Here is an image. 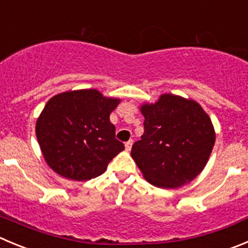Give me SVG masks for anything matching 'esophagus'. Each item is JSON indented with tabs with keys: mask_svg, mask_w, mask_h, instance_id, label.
<instances>
[{
	"mask_svg": "<svg viewBox=\"0 0 248 248\" xmlns=\"http://www.w3.org/2000/svg\"><path fill=\"white\" fill-rule=\"evenodd\" d=\"M132 144H133V140H128V142L124 143V148H126L127 152H129V150H131Z\"/></svg>",
	"mask_w": 248,
	"mask_h": 248,
	"instance_id": "esophagus-1",
	"label": "esophagus"
}]
</instances>
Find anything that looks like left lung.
Segmentation results:
<instances>
[{"mask_svg": "<svg viewBox=\"0 0 248 248\" xmlns=\"http://www.w3.org/2000/svg\"><path fill=\"white\" fill-rule=\"evenodd\" d=\"M142 140L131 155L143 177L159 188H177L193 181L207 165L215 143L209 115L197 101L161 94L155 103H143Z\"/></svg>", "mask_w": 248, "mask_h": 248, "instance_id": "1", "label": "left lung"}]
</instances>
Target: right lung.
<instances>
[{"label":"right lung","instance_id":"right-lung-1","mask_svg":"<svg viewBox=\"0 0 248 248\" xmlns=\"http://www.w3.org/2000/svg\"><path fill=\"white\" fill-rule=\"evenodd\" d=\"M121 100L96 89L68 90L46 103L35 133L46 164L60 176L87 181L99 176L124 149L110 113Z\"/></svg>","mask_w":248,"mask_h":248}]
</instances>
